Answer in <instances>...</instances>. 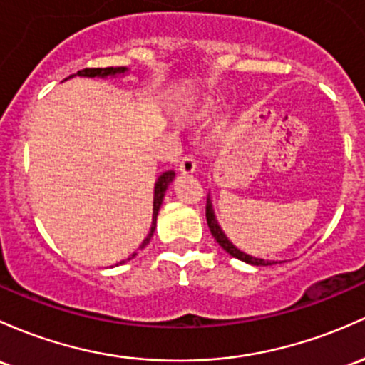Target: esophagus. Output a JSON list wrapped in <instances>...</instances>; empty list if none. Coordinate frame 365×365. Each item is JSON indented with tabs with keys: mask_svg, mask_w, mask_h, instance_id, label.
Returning <instances> with one entry per match:
<instances>
[{
	"mask_svg": "<svg viewBox=\"0 0 365 365\" xmlns=\"http://www.w3.org/2000/svg\"><path fill=\"white\" fill-rule=\"evenodd\" d=\"M195 168H197V161H195L194 154H187L185 158H183L182 161H180L178 170L182 171L183 175H190V173H194Z\"/></svg>",
	"mask_w": 365,
	"mask_h": 365,
	"instance_id": "34e87169",
	"label": "esophagus"
}]
</instances>
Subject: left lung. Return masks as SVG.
I'll return each instance as SVG.
<instances>
[{
  "label": "left lung",
  "mask_w": 365,
  "mask_h": 365,
  "mask_svg": "<svg viewBox=\"0 0 365 365\" xmlns=\"http://www.w3.org/2000/svg\"><path fill=\"white\" fill-rule=\"evenodd\" d=\"M206 220H207V227H210L211 234H213V237L216 239V242H218L220 246H222L223 250H225L230 256H234V258L242 259V262L251 263V265H256V267H267V265H272V263H274V262H268V259L253 258V256L242 253V251H239L237 247L234 246V244L228 241L227 235L223 234L222 228H220V225H218V222H216V218H215V215H213V210H211L210 199H207V201H206Z\"/></svg>",
  "instance_id": "obj_1"
}]
</instances>
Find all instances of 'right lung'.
Segmentation results:
<instances>
[{
	"label": "right lung",
	"mask_w": 365,
	"mask_h": 365,
	"mask_svg": "<svg viewBox=\"0 0 365 365\" xmlns=\"http://www.w3.org/2000/svg\"><path fill=\"white\" fill-rule=\"evenodd\" d=\"M126 71V67H88V69H83V71H78L79 76H86V78H95V76H100V78H106V76H112V74H121V72ZM69 78H72V76H69ZM175 178V171L170 170L166 171V173H163L161 176H159L158 183H155V189H154V222H152V227H150V232L149 235H147L145 239H143L142 246L140 247H145L147 244H149L152 234H154L155 230V220H158V213H159V207H161L163 204V199H164V194H166V189L168 185H170L171 182H173ZM137 256V253H133L130 256L128 259L135 258ZM124 263V262H121Z\"/></svg>",
	"instance_id": "1"
}]
</instances>
